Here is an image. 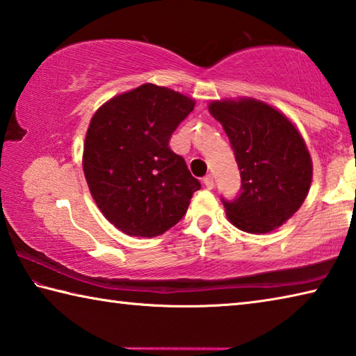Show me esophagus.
Segmentation results:
<instances>
[{
    "label": "esophagus",
    "mask_w": 356,
    "mask_h": 356,
    "mask_svg": "<svg viewBox=\"0 0 356 356\" xmlns=\"http://www.w3.org/2000/svg\"><path fill=\"white\" fill-rule=\"evenodd\" d=\"M202 182H204V185L207 186L209 190H212V188H213V185H215V182H213V176H212V174H207V176L204 177Z\"/></svg>",
    "instance_id": "obj_1"
}]
</instances>
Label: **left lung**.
<instances>
[{"label": "left lung", "instance_id": "obj_1", "mask_svg": "<svg viewBox=\"0 0 356 356\" xmlns=\"http://www.w3.org/2000/svg\"><path fill=\"white\" fill-rule=\"evenodd\" d=\"M242 177L237 197L225 204L229 221L250 234L280 227L308 196L312 161L303 138L284 114L254 99L212 102Z\"/></svg>", "mask_w": 356, "mask_h": 356}]
</instances>
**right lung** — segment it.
<instances>
[{"mask_svg":"<svg viewBox=\"0 0 356 356\" xmlns=\"http://www.w3.org/2000/svg\"><path fill=\"white\" fill-rule=\"evenodd\" d=\"M193 108L195 100L186 95L147 83L108 100L92 116L84 177L105 218L127 236L166 232L201 188L170 149L172 131Z\"/></svg>","mask_w":356,"mask_h":356,"instance_id":"obj_1","label":"right lung"}]
</instances>
